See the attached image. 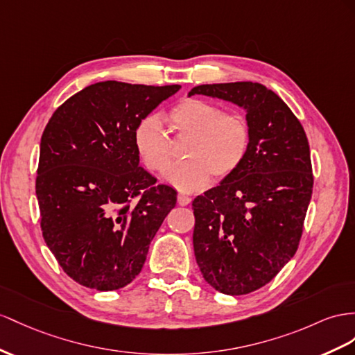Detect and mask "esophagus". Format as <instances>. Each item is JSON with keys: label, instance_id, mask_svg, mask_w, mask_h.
Segmentation results:
<instances>
[{"label": "esophagus", "instance_id": "esophagus-1", "mask_svg": "<svg viewBox=\"0 0 355 355\" xmlns=\"http://www.w3.org/2000/svg\"><path fill=\"white\" fill-rule=\"evenodd\" d=\"M177 201H178V204L180 205H189L190 204V201H192V199H190L187 195H184V193H178V196H177Z\"/></svg>", "mask_w": 355, "mask_h": 355}]
</instances>
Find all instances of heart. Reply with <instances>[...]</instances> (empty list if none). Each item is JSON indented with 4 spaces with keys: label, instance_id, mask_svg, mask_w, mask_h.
<instances>
[{
    "label": "heart",
    "instance_id": "heart-1",
    "mask_svg": "<svg viewBox=\"0 0 355 355\" xmlns=\"http://www.w3.org/2000/svg\"><path fill=\"white\" fill-rule=\"evenodd\" d=\"M168 123L175 136H189L183 163L165 171L163 178L181 192H198L214 180L234 174L246 159L250 125L240 112H222L208 100L189 97L171 109ZM135 148L144 166L157 172L172 160V144L156 116H145L133 132Z\"/></svg>",
    "mask_w": 355,
    "mask_h": 355
}]
</instances>
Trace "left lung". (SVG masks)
Instances as JSON below:
<instances>
[{"label":"left lung","instance_id":"obj_1","mask_svg":"<svg viewBox=\"0 0 355 355\" xmlns=\"http://www.w3.org/2000/svg\"><path fill=\"white\" fill-rule=\"evenodd\" d=\"M243 107L250 145L239 169L193 199V250L207 284L228 295L267 285L295 255L313 175L302 123L258 83L207 84L189 96Z\"/></svg>","mask_w":355,"mask_h":355}]
</instances>
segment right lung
I'll return each mask as SVG.
<instances>
[{
  "mask_svg": "<svg viewBox=\"0 0 355 355\" xmlns=\"http://www.w3.org/2000/svg\"><path fill=\"white\" fill-rule=\"evenodd\" d=\"M180 88L97 83L67 98L44 127L35 178L40 226L60 267L79 285H129L175 207V190L139 166L133 132Z\"/></svg>",
  "mask_w": 355,
  "mask_h": 355,
  "instance_id": "right-lung-1",
  "label": "right lung"
}]
</instances>
